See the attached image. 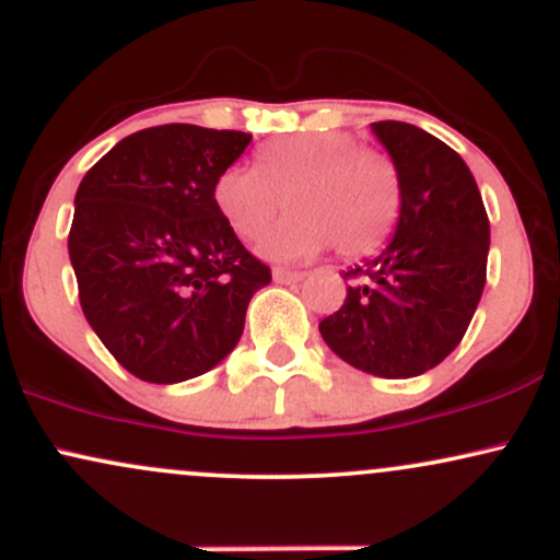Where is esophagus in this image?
<instances>
[{"mask_svg":"<svg viewBox=\"0 0 560 560\" xmlns=\"http://www.w3.org/2000/svg\"><path fill=\"white\" fill-rule=\"evenodd\" d=\"M305 279L302 271H284V268H273V281L276 284H298V281Z\"/></svg>","mask_w":560,"mask_h":560,"instance_id":"esophagus-1","label":"esophagus"}]
</instances>
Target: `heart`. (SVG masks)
<instances>
[{
    "label": "heart",
    "mask_w": 560,
    "mask_h": 560,
    "mask_svg": "<svg viewBox=\"0 0 560 560\" xmlns=\"http://www.w3.org/2000/svg\"><path fill=\"white\" fill-rule=\"evenodd\" d=\"M289 215L268 231L260 253L276 262L318 258L337 244L361 258L389 236L400 213V178L382 152L352 133H292L268 141L258 168L231 165L215 178L218 213L240 240H258L281 210Z\"/></svg>",
    "instance_id": "1"
}]
</instances>
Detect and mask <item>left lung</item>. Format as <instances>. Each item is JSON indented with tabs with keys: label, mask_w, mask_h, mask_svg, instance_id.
<instances>
[{
	"label": "left lung",
	"mask_w": 560,
	"mask_h": 560,
	"mask_svg": "<svg viewBox=\"0 0 560 560\" xmlns=\"http://www.w3.org/2000/svg\"><path fill=\"white\" fill-rule=\"evenodd\" d=\"M400 178L395 236L347 276L345 305L318 324L324 342L365 374L410 378L458 347L487 279L490 221L464 158L419 126L378 120Z\"/></svg>",
	"instance_id": "1"
}]
</instances>
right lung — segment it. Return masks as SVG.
Wrapping results in <instances>:
<instances>
[{"label":"right lung","instance_id":"1","mask_svg":"<svg viewBox=\"0 0 560 560\" xmlns=\"http://www.w3.org/2000/svg\"><path fill=\"white\" fill-rule=\"evenodd\" d=\"M249 141L191 124L144 128L75 191L68 253L83 316L141 382H186L221 363L271 281L213 199L215 178Z\"/></svg>","mask_w":560,"mask_h":560}]
</instances>
